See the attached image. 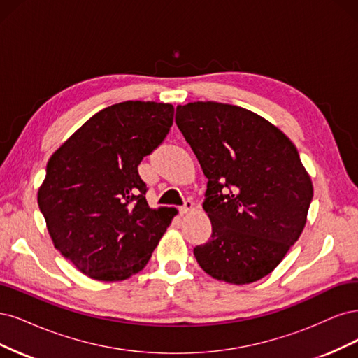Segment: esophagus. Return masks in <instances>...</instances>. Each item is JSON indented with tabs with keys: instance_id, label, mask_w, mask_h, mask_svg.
<instances>
[{
	"instance_id": "esophagus-1",
	"label": "esophagus",
	"mask_w": 358,
	"mask_h": 358,
	"mask_svg": "<svg viewBox=\"0 0 358 358\" xmlns=\"http://www.w3.org/2000/svg\"><path fill=\"white\" fill-rule=\"evenodd\" d=\"M192 210H193V202H192V201H184V205L180 206V208H178V211H180L181 215L190 213Z\"/></svg>"
}]
</instances>
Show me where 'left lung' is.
Instances as JSON below:
<instances>
[{"label": "left lung", "mask_w": 358, "mask_h": 358, "mask_svg": "<svg viewBox=\"0 0 358 358\" xmlns=\"http://www.w3.org/2000/svg\"><path fill=\"white\" fill-rule=\"evenodd\" d=\"M176 123L208 178L213 234L193 248L199 266L230 284L263 278L301 236L314 196L297 148L268 120L229 103L178 106Z\"/></svg>", "instance_id": "obj_1"}]
</instances>
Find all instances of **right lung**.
Wrapping results in <instances>:
<instances>
[{
    "instance_id": "add662e5",
    "label": "right lung",
    "mask_w": 358,
    "mask_h": 358,
    "mask_svg": "<svg viewBox=\"0 0 358 358\" xmlns=\"http://www.w3.org/2000/svg\"><path fill=\"white\" fill-rule=\"evenodd\" d=\"M172 120L171 103H114L49 159L40 211L56 250L90 278L122 281L140 272L174 217L172 210L150 208L138 174Z\"/></svg>"
}]
</instances>
